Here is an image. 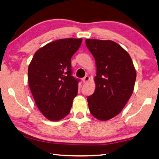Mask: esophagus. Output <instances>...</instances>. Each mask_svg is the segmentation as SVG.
<instances>
[{
	"mask_svg": "<svg viewBox=\"0 0 159 159\" xmlns=\"http://www.w3.org/2000/svg\"><path fill=\"white\" fill-rule=\"evenodd\" d=\"M89 80H90V77L87 76H87H85L84 78H82L83 83H87V82L89 81Z\"/></svg>",
	"mask_w": 159,
	"mask_h": 159,
	"instance_id": "esophagus-1",
	"label": "esophagus"
}]
</instances>
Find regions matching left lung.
I'll return each instance as SVG.
<instances>
[{"label":"left lung","mask_w":159,"mask_h":159,"mask_svg":"<svg viewBox=\"0 0 159 159\" xmlns=\"http://www.w3.org/2000/svg\"><path fill=\"white\" fill-rule=\"evenodd\" d=\"M88 49L95 58L96 89L87 97L91 115L107 121L119 115L134 89L136 71L130 55L115 42L87 39Z\"/></svg>","instance_id":"obj_1"}]
</instances>
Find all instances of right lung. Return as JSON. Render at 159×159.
Listing matches in <instances>:
<instances>
[{
	"mask_svg": "<svg viewBox=\"0 0 159 159\" xmlns=\"http://www.w3.org/2000/svg\"><path fill=\"white\" fill-rule=\"evenodd\" d=\"M82 39L53 41L35 53L28 69L29 88L36 105L50 121L68 115L77 94L79 80L72 76L71 58Z\"/></svg>",
	"mask_w": 159,
	"mask_h": 159,
	"instance_id": "right-lung-1",
	"label": "right lung"
}]
</instances>
